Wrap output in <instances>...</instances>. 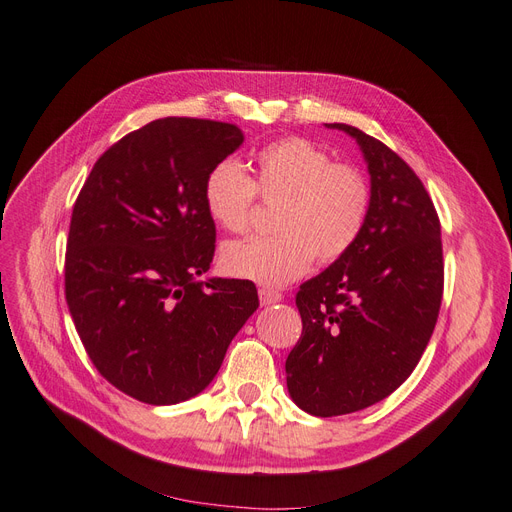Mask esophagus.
<instances>
[{
    "label": "esophagus",
    "instance_id": "1",
    "mask_svg": "<svg viewBox=\"0 0 512 512\" xmlns=\"http://www.w3.org/2000/svg\"><path fill=\"white\" fill-rule=\"evenodd\" d=\"M282 299H284L282 293L274 291V288H265V286L259 288V301H261V305H270V303H276V301H282Z\"/></svg>",
    "mask_w": 512,
    "mask_h": 512
}]
</instances>
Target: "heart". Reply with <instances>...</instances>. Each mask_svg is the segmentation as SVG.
<instances>
[{
	"label": "heart",
	"instance_id": "b5f03b06",
	"mask_svg": "<svg viewBox=\"0 0 512 512\" xmlns=\"http://www.w3.org/2000/svg\"><path fill=\"white\" fill-rule=\"evenodd\" d=\"M253 169L255 177L226 159L205 177V207L228 232L249 230L257 198L276 207L274 236L226 244L219 257L226 274L284 286L301 278L314 257L332 263L353 249L372 207V184L364 169L335 163L305 138H282L261 148Z\"/></svg>",
	"mask_w": 512,
	"mask_h": 512
}]
</instances>
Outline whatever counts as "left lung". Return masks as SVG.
<instances>
[{"instance_id": "1", "label": "left lung", "mask_w": 512, "mask_h": 512, "mask_svg": "<svg viewBox=\"0 0 512 512\" xmlns=\"http://www.w3.org/2000/svg\"><path fill=\"white\" fill-rule=\"evenodd\" d=\"M358 140L372 207L353 249L295 297L301 337L286 358L295 404L341 416L381 402L425 353L443 297L439 215L412 167L362 129L328 123Z\"/></svg>"}]
</instances>
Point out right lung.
Segmentation results:
<instances>
[{"label": "right lung", "mask_w": 512, "mask_h": 512, "mask_svg": "<svg viewBox=\"0 0 512 512\" xmlns=\"http://www.w3.org/2000/svg\"><path fill=\"white\" fill-rule=\"evenodd\" d=\"M242 140L232 123L157 119L110 146L75 201L66 303L96 370L138 402L201 393L259 307L249 280H194L215 253L205 177Z\"/></svg>", "instance_id": "1"}]
</instances>
